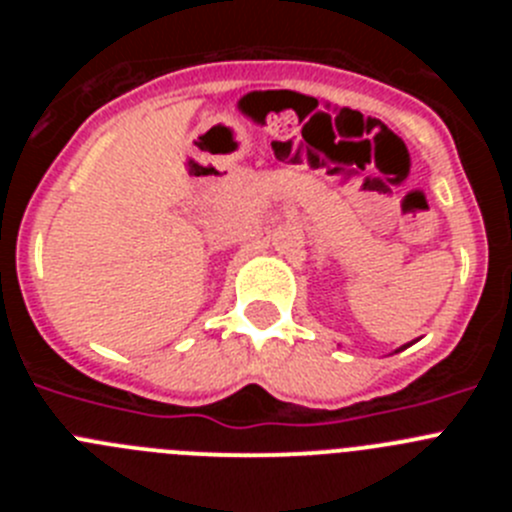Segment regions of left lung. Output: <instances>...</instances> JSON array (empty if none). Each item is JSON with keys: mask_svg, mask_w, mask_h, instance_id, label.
<instances>
[{"mask_svg": "<svg viewBox=\"0 0 512 512\" xmlns=\"http://www.w3.org/2000/svg\"><path fill=\"white\" fill-rule=\"evenodd\" d=\"M408 346H410V343H408ZM408 346H402V348H408ZM402 348H400V351H402Z\"/></svg>", "mask_w": 512, "mask_h": 512, "instance_id": "obj_1", "label": "left lung"}]
</instances>
